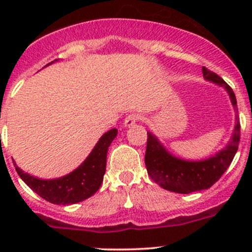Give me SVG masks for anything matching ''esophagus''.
Listing matches in <instances>:
<instances>
[{
  "instance_id": "34e87169",
  "label": "esophagus",
  "mask_w": 252,
  "mask_h": 252,
  "mask_svg": "<svg viewBox=\"0 0 252 252\" xmlns=\"http://www.w3.org/2000/svg\"><path fill=\"white\" fill-rule=\"evenodd\" d=\"M141 121V116L140 114H136V113H131L129 116L126 117L124 119V126H133L136 122Z\"/></svg>"
}]
</instances>
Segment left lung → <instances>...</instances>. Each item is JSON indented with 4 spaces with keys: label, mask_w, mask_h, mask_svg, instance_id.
I'll list each match as a JSON object with an SVG mask.
<instances>
[{
    "label": "left lung",
    "mask_w": 252,
    "mask_h": 252,
    "mask_svg": "<svg viewBox=\"0 0 252 252\" xmlns=\"http://www.w3.org/2000/svg\"><path fill=\"white\" fill-rule=\"evenodd\" d=\"M202 74L206 80L223 86L227 90L234 110L238 111L236 98L232 88L220 75L208 70L206 67H202ZM239 141H240V123L236 117L234 133L229 144L224 149L207 159L185 161L169 154L154 134L147 133L146 154H145L147 173L159 187L178 194H190V192L208 189L222 177L230 166L238 151Z\"/></svg>",
    "instance_id": "obj_1"
}]
</instances>
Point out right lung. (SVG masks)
<instances>
[{"mask_svg":"<svg viewBox=\"0 0 252 252\" xmlns=\"http://www.w3.org/2000/svg\"><path fill=\"white\" fill-rule=\"evenodd\" d=\"M117 133L118 130L114 128L103 134L88 158L75 171L64 177L47 180L39 179L24 173L14 162L16 171L32 191L51 204L73 205L84 201L93 196L102 184L108 147L117 136Z\"/></svg>","mask_w":252,"mask_h":252,"instance_id":"right-lung-1","label":"right lung"}]
</instances>
